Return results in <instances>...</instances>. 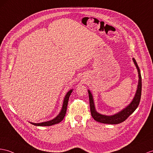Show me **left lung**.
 <instances>
[{"label": "left lung", "mask_w": 153, "mask_h": 153, "mask_svg": "<svg viewBox=\"0 0 153 153\" xmlns=\"http://www.w3.org/2000/svg\"><path fill=\"white\" fill-rule=\"evenodd\" d=\"M132 59L137 68V73H138V77H139L138 84H137V90H136L134 97L132 102H130L126 108H125L123 110H122L121 111H119L118 113L112 115H102L98 113L95 110L94 98H93L91 93L90 91L88 90L91 114L93 118H94L96 121L102 123H105V124H111V125L121 123L125 121L126 119H127L130 115L136 110L137 106H138L140 102L141 95V76L140 68L137 64L136 59L134 58H132Z\"/></svg>", "instance_id": "8db88e82"}]
</instances>
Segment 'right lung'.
Wrapping results in <instances>:
<instances>
[{"mask_svg":"<svg viewBox=\"0 0 153 153\" xmlns=\"http://www.w3.org/2000/svg\"><path fill=\"white\" fill-rule=\"evenodd\" d=\"M72 91H73V89H71V90H69L68 93H67L64 97V102H63V105H62V108L60 112H59V114L55 118H54L53 120L48 121L39 123H31V122L30 123L31 124L36 126H51L55 124H58L59 122H61L63 120H64V118L65 115L67 107H68V104L69 101V98Z\"/></svg>","mask_w":153,"mask_h":153,"instance_id":"add662e5","label":"right lung"}]
</instances>
